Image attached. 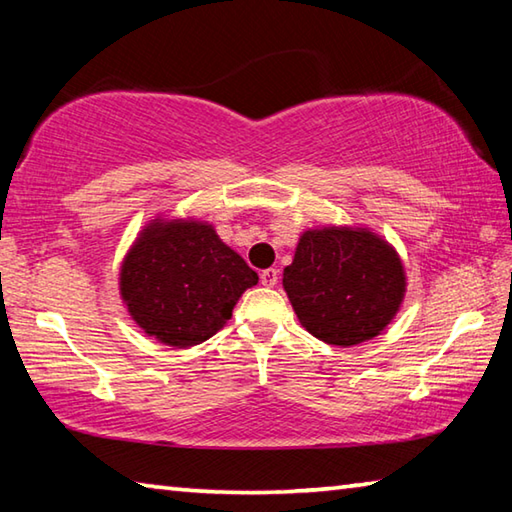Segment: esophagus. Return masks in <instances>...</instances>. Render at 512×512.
I'll return each instance as SVG.
<instances>
[{
    "mask_svg": "<svg viewBox=\"0 0 512 512\" xmlns=\"http://www.w3.org/2000/svg\"><path fill=\"white\" fill-rule=\"evenodd\" d=\"M277 277H280V273H277L275 268H266V271H262V275H259V280H262L264 287H275Z\"/></svg>",
    "mask_w": 512,
    "mask_h": 512,
    "instance_id": "34e87169",
    "label": "esophagus"
}]
</instances>
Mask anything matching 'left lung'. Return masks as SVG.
I'll return each instance as SVG.
<instances>
[{
	"label": "left lung",
	"instance_id": "8db88e82",
	"mask_svg": "<svg viewBox=\"0 0 512 512\" xmlns=\"http://www.w3.org/2000/svg\"><path fill=\"white\" fill-rule=\"evenodd\" d=\"M282 284L309 334L348 348L391 323L402 305L406 277L384 239L368 230L323 228L300 237Z\"/></svg>",
	"mask_w": 512,
	"mask_h": 512
}]
</instances>
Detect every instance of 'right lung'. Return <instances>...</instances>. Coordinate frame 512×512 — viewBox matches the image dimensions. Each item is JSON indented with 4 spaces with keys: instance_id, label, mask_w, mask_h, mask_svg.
<instances>
[{
    "instance_id": "right-lung-1",
    "label": "right lung",
    "mask_w": 512,
    "mask_h": 512,
    "mask_svg": "<svg viewBox=\"0 0 512 512\" xmlns=\"http://www.w3.org/2000/svg\"><path fill=\"white\" fill-rule=\"evenodd\" d=\"M257 280L212 225L155 219L121 264L119 289L146 334L171 348H189L219 332Z\"/></svg>"
}]
</instances>
